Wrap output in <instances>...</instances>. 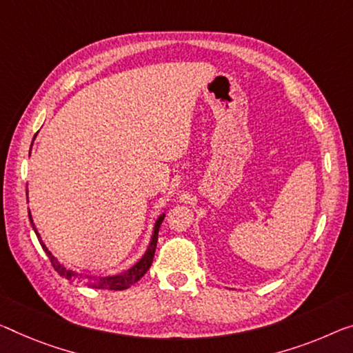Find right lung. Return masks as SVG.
Instances as JSON below:
<instances>
[{
	"instance_id": "obj_1",
	"label": "right lung",
	"mask_w": 353,
	"mask_h": 353,
	"mask_svg": "<svg viewBox=\"0 0 353 353\" xmlns=\"http://www.w3.org/2000/svg\"><path fill=\"white\" fill-rule=\"evenodd\" d=\"M26 195H28V191H26ZM28 199V197H26ZM28 216H30V222L32 225V230H34L37 240H39L42 249H44L46 254L48 256V259H50V262L53 265V268L57 270V273L59 276H63V278H66L69 281H83L85 285L91 287V289H107V290H124L128 289V287H131L132 284L137 283V281L142 278V276L146 273V271L150 270L151 263H153V257H154V251H156V245H158V232H159V227L162 224V221H164V213H162L158 221H156L154 224V229H153V235H151V241L148 245V249H146V252L143 254V257L139 260L137 263L134 265V267H131L126 271H123V273L120 274H113V276H83V274H79L75 273V271L72 270H68L64 265H61L57 260V257L53 256V254L48 251L47 246L44 245V241L41 240V235L39 232H37V229L34 227V222H32V218H31V213L28 211Z\"/></svg>"
}]
</instances>
